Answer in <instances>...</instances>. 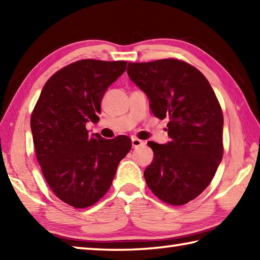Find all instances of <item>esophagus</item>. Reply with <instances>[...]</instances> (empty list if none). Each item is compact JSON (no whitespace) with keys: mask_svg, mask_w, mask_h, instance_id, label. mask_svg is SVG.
<instances>
[{"mask_svg":"<svg viewBox=\"0 0 260 260\" xmlns=\"http://www.w3.org/2000/svg\"><path fill=\"white\" fill-rule=\"evenodd\" d=\"M132 146H133L134 149L141 148V147L146 146V142H144V141H142V140H139V139H136V138H133V139H132Z\"/></svg>","mask_w":260,"mask_h":260,"instance_id":"1","label":"esophagus"}]
</instances>
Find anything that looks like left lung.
I'll use <instances>...</instances> for the list:
<instances>
[{"label":"left lung","instance_id":"1","mask_svg":"<svg viewBox=\"0 0 260 260\" xmlns=\"http://www.w3.org/2000/svg\"><path fill=\"white\" fill-rule=\"evenodd\" d=\"M127 74L149 99L153 116L169 119L170 141H149L153 159L144 179L155 195L172 205L196 199L222 159L223 117L210 82L178 59L128 63Z\"/></svg>","mask_w":260,"mask_h":260}]
</instances>
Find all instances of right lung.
I'll list each match as a JSON object with an SVG mask.
<instances>
[{
  "mask_svg": "<svg viewBox=\"0 0 260 260\" xmlns=\"http://www.w3.org/2000/svg\"><path fill=\"white\" fill-rule=\"evenodd\" d=\"M127 61L82 59L56 72L30 117L33 143L43 177L60 201L77 209L95 204L111 187L117 167L132 148L125 135L105 140L86 124L100 120L108 88Z\"/></svg>",
  "mask_w": 260,
  "mask_h": 260,
  "instance_id": "1",
  "label": "right lung"
}]
</instances>
